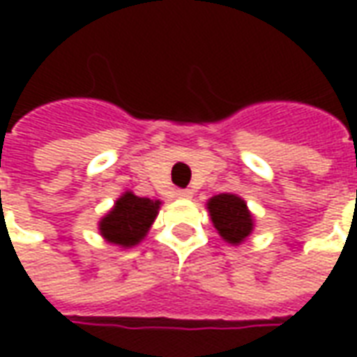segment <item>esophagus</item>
Instances as JSON below:
<instances>
[{
    "label": "esophagus",
    "mask_w": 357,
    "mask_h": 357,
    "mask_svg": "<svg viewBox=\"0 0 357 357\" xmlns=\"http://www.w3.org/2000/svg\"><path fill=\"white\" fill-rule=\"evenodd\" d=\"M176 195H178V199H191V197H193V191H191V189H179Z\"/></svg>",
    "instance_id": "1"
}]
</instances>
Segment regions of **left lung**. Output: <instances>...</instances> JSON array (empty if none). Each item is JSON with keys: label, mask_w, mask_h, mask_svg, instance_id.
Returning a JSON list of instances; mask_svg holds the SVG:
<instances>
[{"label": "left lung", "mask_w": 357, "mask_h": 357, "mask_svg": "<svg viewBox=\"0 0 357 357\" xmlns=\"http://www.w3.org/2000/svg\"><path fill=\"white\" fill-rule=\"evenodd\" d=\"M206 208L216 231L227 245L239 247L255 231V214L239 195H214L206 202Z\"/></svg>", "instance_id": "obj_1"}]
</instances>
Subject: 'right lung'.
I'll use <instances>...</instances> for the list:
<instances>
[{"mask_svg":"<svg viewBox=\"0 0 357 357\" xmlns=\"http://www.w3.org/2000/svg\"><path fill=\"white\" fill-rule=\"evenodd\" d=\"M160 201L137 197L133 191H124L114 206L99 220V233L110 245L132 248L147 237L151 225L158 216Z\"/></svg>","mask_w":357,"mask_h":357,"instance_id":"add662e5","label":"right lung"}]
</instances>
